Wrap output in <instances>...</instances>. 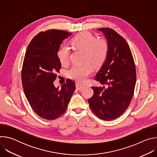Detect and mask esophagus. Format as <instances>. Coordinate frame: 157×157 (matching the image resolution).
Wrapping results in <instances>:
<instances>
[{
    "mask_svg": "<svg viewBox=\"0 0 157 157\" xmlns=\"http://www.w3.org/2000/svg\"><path fill=\"white\" fill-rule=\"evenodd\" d=\"M76 89H78V90H81V89L84 87L83 85H81V84H80L79 83H76Z\"/></svg>",
    "mask_w": 157,
    "mask_h": 157,
    "instance_id": "esophagus-1",
    "label": "esophagus"
}]
</instances>
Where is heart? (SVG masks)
<instances>
[{
    "label": "heart",
    "instance_id": "b5f03b06",
    "mask_svg": "<svg viewBox=\"0 0 157 157\" xmlns=\"http://www.w3.org/2000/svg\"><path fill=\"white\" fill-rule=\"evenodd\" d=\"M72 46L76 50L84 51L82 65L73 66L68 71V77L78 82H84L93 73V66L95 68L101 67L106 61L109 53V44L103 38L96 37L88 32H82L75 36L71 40ZM58 57L63 66L69 63L70 50L62 47L58 52Z\"/></svg>",
    "mask_w": 157,
    "mask_h": 157
}]
</instances>
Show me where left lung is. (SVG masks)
<instances>
[{"label":"left lung","instance_id":"1","mask_svg":"<svg viewBox=\"0 0 157 157\" xmlns=\"http://www.w3.org/2000/svg\"><path fill=\"white\" fill-rule=\"evenodd\" d=\"M98 30L109 44L108 56L94 79L105 87H92L94 94L88 99L92 111L99 119L111 121L119 117L130 105L136 83V70L125 40L110 28Z\"/></svg>","mask_w":157,"mask_h":157}]
</instances>
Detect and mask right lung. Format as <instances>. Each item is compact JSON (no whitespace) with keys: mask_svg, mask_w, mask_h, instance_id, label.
<instances>
[{"mask_svg":"<svg viewBox=\"0 0 157 157\" xmlns=\"http://www.w3.org/2000/svg\"><path fill=\"white\" fill-rule=\"evenodd\" d=\"M72 33L52 29L37 34L27 47L21 70L22 86L35 113L47 120L61 116L76 89L75 82L67 79L61 89L53 82L61 68L58 52L62 41Z\"/></svg>","mask_w":157,"mask_h":157,"instance_id":"right-lung-1","label":"right lung"}]
</instances>
